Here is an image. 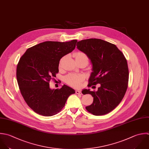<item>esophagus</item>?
Listing matches in <instances>:
<instances>
[{
  "mask_svg": "<svg viewBox=\"0 0 149 149\" xmlns=\"http://www.w3.org/2000/svg\"><path fill=\"white\" fill-rule=\"evenodd\" d=\"M75 93L76 94H78V95H81V92L80 91H78V90H76L75 91Z\"/></svg>",
  "mask_w": 149,
  "mask_h": 149,
  "instance_id": "1",
  "label": "esophagus"
}]
</instances>
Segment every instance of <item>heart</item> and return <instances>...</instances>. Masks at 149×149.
<instances>
[{"instance_id": "1", "label": "heart", "mask_w": 149, "mask_h": 149, "mask_svg": "<svg viewBox=\"0 0 149 149\" xmlns=\"http://www.w3.org/2000/svg\"><path fill=\"white\" fill-rule=\"evenodd\" d=\"M75 60L77 62L85 61L88 63V57L84 52H78L74 54ZM62 60L60 63V66L61 65ZM83 81V77L81 75H77L75 74H70L65 77V82L70 86L74 88H79L81 86V82Z\"/></svg>"}]
</instances>
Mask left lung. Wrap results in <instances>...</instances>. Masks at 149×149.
I'll return each mask as SVG.
<instances>
[{
    "label": "left lung",
    "mask_w": 149,
    "mask_h": 149,
    "mask_svg": "<svg viewBox=\"0 0 149 149\" xmlns=\"http://www.w3.org/2000/svg\"><path fill=\"white\" fill-rule=\"evenodd\" d=\"M77 47L87 55L92 65L88 86L100 84L97 91L83 89L85 94L93 97V103L86 109L95 116L106 114L120 104L127 91V61L115 45L102 39L82 40L77 42Z\"/></svg>",
    "instance_id": "8db88e82"
}]
</instances>
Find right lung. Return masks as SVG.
Instances as JSON below:
<instances>
[{
    "instance_id": "add662e5",
    "label": "right lung",
    "mask_w": 149,
    "mask_h": 149,
    "mask_svg": "<svg viewBox=\"0 0 149 149\" xmlns=\"http://www.w3.org/2000/svg\"><path fill=\"white\" fill-rule=\"evenodd\" d=\"M77 40L60 42L46 41L28 49L20 58L16 76L21 93L28 106L43 116H52L64 107L75 91L64 85L50 88L49 82L58 72L60 59L75 47Z\"/></svg>"
}]
</instances>
